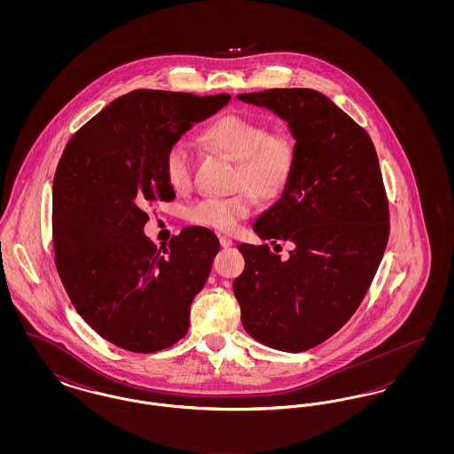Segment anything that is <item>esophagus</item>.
<instances>
[{"instance_id": "obj_1", "label": "esophagus", "mask_w": 454, "mask_h": 454, "mask_svg": "<svg viewBox=\"0 0 454 454\" xmlns=\"http://www.w3.org/2000/svg\"><path fill=\"white\" fill-rule=\"evenodd\" d=\"M219 243L223 248H230L233 245V239L230 237H219Z\"/></svg>"}]
</instances>
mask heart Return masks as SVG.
Returning <instances> with one entry per match:
<instances>
[{"label": "heart", "mask_w": 454, "mask_h": 454, "mask_svg": "<svg viewBox=\"0 0 454 454\" xmlns=\"http://www.w3.org/2000/svg\"><path fill=\"white\" fill-rule=\"evenodd\" d=\"M202 145L238 161L233 187L237 194L206 197L187 209V221L221 233L237 230L239 221L254 215L257 197L272 200L286 191L298 167L300 148L287 130H269L259 119L228 114L200 132ZM163 173L176 192L191 189L194 152L185 139H176L163 158Z\"/></svg>", "instance_id": "1"}]
</instances>
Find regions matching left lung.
Listing matches in <instances>:
<instances>
[{
    "instance_id": "8db88e82",
    "label": "left lung",
    "mask_w": 454,
    "mask_h": 454,
    "mask_svg": "<svg viewBox=\"0 0 454 454\" xmlns=\"http://www.w3.org/2000/svg\"><path fill=\"white\" fill-rule=\"evenodd\" d=\"M269 108L298 141V167L281 199L254 223L262 239L291 241L281 259L245 245L233 282L247 333L263 346L302 352L348 322L366 296L389 235L388 197L366 130L309 88L238 95Z\"/></svg>"
}]
</instances>
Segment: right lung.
I'll list each match as a JSON object with an SVG mask.
<instances>
[{"mask_svg":"<svg viewBox=\"0 0 454 454\" xmlns=\"http://www.w3.org/2000/svg\"><path fill=\"white\" fill-rule=\"evenodd\" d=\"M230 98L134 90L66 145L52 185L54 262L80 317L114 346L152 354L189 330L219 239L191 226L158 248L143 228L153 202L175 199L163 173L168 146Z\"/></svg>","mask_w":454,"mask_h":454,"instance_id":"obj_1","label":"right lung"}]
</instances>
